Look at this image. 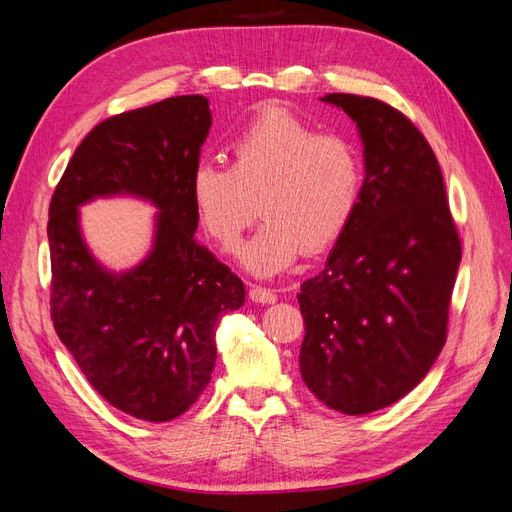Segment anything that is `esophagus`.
I'll list each match as a JSON object with an SVG mask.
<instances>
[{"label":"esophagus","instance_id":"obj_1","mask_svg":"<svg viewBox=\"0 0 512 512\" xmlns=\"http://www.w3.org/2000/svg\"><path fill=\"white\" fill-rule=\"evenodd\" d=\"M250 299L254 301V303H275V292L271 290V288H265V286H252L250 288Z\"/></svg>","mask_w":512,"mask_h":512}]
</instances>
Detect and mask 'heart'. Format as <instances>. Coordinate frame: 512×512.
I'll return each instance as SVG.
<instances>
[{
  "label": "heart",
  "instance_id": "heart-1",
  "mask_svg": "<svg viewBox=\"0 0 512 512\" xmlns=\"http://www.w3.org/2000/svg\"><path fill=\"white\" fill-rule=\"evenodd\" d=\"M228 153L230 168H194L190 198L200 226L224 252L235 250L260 209L265 222L241 250V265L256 275L282 273L303 252L329 250L359 211L361 149L344 134L320 132L286 104L256 111Z\"/></svg>",
  "mask_w": 512,
  "mask_h": 512
}]
</instances>
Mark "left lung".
<instances>
[{"label":"left lung","instance_id":"obj_1","mask_svg":"<svg viewBox=\"0 0 512 512\" xmlns=\"http://www.w3.org/2000/svg\"><path fill=\"white\" fill-rule=\"evenodd\" d=\"M342 106L365 145L359 211L324 271L303 282L301 376L322 404L367 414L425 378L446 342L461 239L431 145L395 106L354 94Z\"/></svg>","mask_w":512,"mask_h":512}]
</instances>
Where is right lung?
<instances>
[{
  "mask_svg": "<svg viewBox=\"0 0 512 512\" xmlns=\"http://www.w3.org/2000/svg\"><path fill=\"white\" fill-rule=\"evenodd\" d=\"M209 128L205 96L108 117L76 147L49 207L55 333L108 404L149 423L173 421L205 391L215 324L245 301L243 282L194 235L190 179ZM119 191L161 215L150 258L113 276L86 252L75 207Z\"/></svg>",
  "mask_w": 512,
  "mask_h": 512,
  "instance_id": "right-lung-1",
  "label": "right lung"
}]
</instances>
